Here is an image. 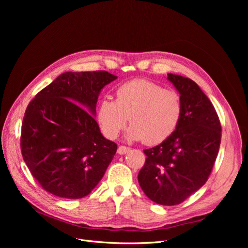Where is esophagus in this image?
<instances>
[{
    "label": "esophagus",
    "instance_id": "1",
    "mask_svg": "<svg viewBox=\"0 0 248 248\" xmlns=\"http://www.w3.org/2000/svg\"><path fill=\"white\" fill-rule=\"evenodd\" d=\"M130 150V148H128V147H126V146H119V148H118V153L119 154H126L127 152H128Z\"/></svg>",
    "mask_w": 248,
    "mask_h": 248
}]
</instances>
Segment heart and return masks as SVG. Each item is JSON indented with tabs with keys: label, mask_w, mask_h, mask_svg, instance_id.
I'll list each match as a JSON object with an SVG mask.
<instances>
[{
	"label": "heart",
	"mask_w": 248,
	"mask_h": 248,
	"mask_svg": "<svg viewBox=\"0 0 248 248\" xmlns=\"http://www.w3.org/2000/svg\"><path fill=\"white\" fill-rule=\"evenodd\" d=\"M116 100L103 98L97 120L104 136L114 140L127 125L128 138L158 145L176 130L182 115L179 94L146 79L127 81L116 90Z\"/></svg>",
	"instance_id": "heart-1"
}]
</instances>
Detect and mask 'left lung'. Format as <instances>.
<instances>
[{"instance_id": "obj_1", "label": "left lung", "mask_w": 248, "mask_h": 248, "mask_svg": "<svg viewBox=\"0 0 248 248\" xmlns=\"http://www.w3.org/2000/svg\"><path fill=\"white\" fill-rule=\"evenodd\" d=\"M180 93L182 115L176 130L160 145L144 150L139 172L146 196L164 206L181 204L206 183L221 140V125L211 101L192 79L169 73Z\"/></svg>"}]
</instances>
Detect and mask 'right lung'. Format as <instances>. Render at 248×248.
Returning <instances> with one entry per match:
<instances>
[{
    "mask_svg": "<svg viewBox=\"0 0 248 248\" xmlns=\"http://www.w3.org/2000/svg\"><path fill=\"white\" fill-rule=\"evenodd\" d=\"M116 78L104 70L65 72L29 103L20 149L44 190L81 199L102 179L117 144L104 139L93 115L101 89Z\"/></svg>",
    "mask_w": 248,
    "mask_h": 248,
    "instance_id": "obj_1",
    "label": "right lung"
}]
</instances>
